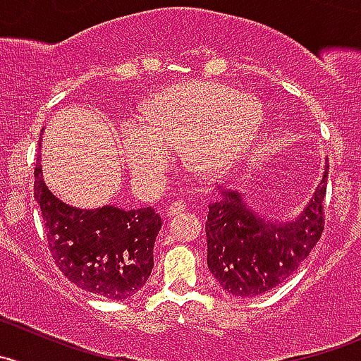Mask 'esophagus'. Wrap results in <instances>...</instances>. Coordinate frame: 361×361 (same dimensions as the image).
Returning a JSON list of instances; mask_svg holds the SVG:
<instances>
[{"label":"esophagus","instance_id":"esophagus-1","mask_svg":"<svg viewBox=\"0 0 361 361\" xmlns=\"http://www.w3.org/2000/svg\"><path fill=\"white\" fill-rule=\"evenodd\" d=\"M186 211V204H184V202H173V204L170 205V207H168V211H166V214L168 216H177V214H183V212Z\"/></svg>","mask_w":361,"mask_h":361}]
</instances>
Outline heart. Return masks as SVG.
I'll return each instance as SVG.
<instances>
[{"mask_svg":"<svg viewBox=\"0 0 361 361\" xmlns=\"http://www.w3.org/2000/svg\"><path fill=\"white\" fill-rule=\"evenodd\" d=\"M259 102L211 81L173 85L150 99L138 127H126L118 149L133 177L159 183L183 152L188 170L202 177L225 173L250 150L262 127Z\"/></svg>","mask_w":361,"mask_h":361,"instance_id":"b5f03b06","label":"heart"}]
</instances>
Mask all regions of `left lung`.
<instances>
[{
  "mask_svg": "<svg viewBox=\"0 0 361 361\" xmlns=\"http://www.w3.org/2000/svg\"><path fill=\"white\" fill-rule=\"evenodd\" d=\"M328 166L296 219L269 221L246 205L239 191L219 188L209 204L207 266L223 290L239 298L269 293L310 255L324 230Z\"/></svg>",
  "mask_w": 361,
  "mask_h": 361,
  "instance_id": "1",
  "label": "left lung"
}]
</instances>
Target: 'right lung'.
<instances>
[{
  "label": "right lung",
  "instance_id": "obj_1",
  "mask_svg": "<svg viewBox=\"0 0 361 361\" xmlns=\"http://www.w3.org/2000/svg\"><path fill=\"white\" fill-rule=\"evenodd\" d=\"M35 200L51 255L74 286L118 301L143 289L152 273L154 243L163 225L152 207H72L46 186L40 161L35 168Z\"/></svg>",
  "mask_w": 361,
  "mask_h": 361
}]
</instances>
